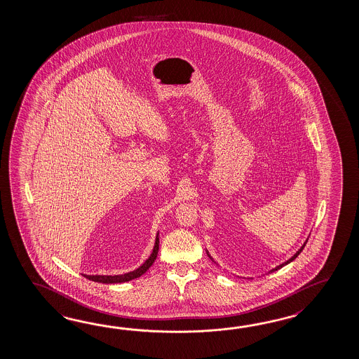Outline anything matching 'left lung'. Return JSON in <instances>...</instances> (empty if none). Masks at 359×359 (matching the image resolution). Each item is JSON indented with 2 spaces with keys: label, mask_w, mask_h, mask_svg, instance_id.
Wrapping results in <instances>:
<instances>
[{
  "label": "left lung",
  "mask_w": 359,
  "mask_h": 359,
  "mask_svg": "<svg viewBox=\"0 0 359 359\" xmlns=\"http://www.w3.org/2000/svg\"><path fill=\"white\" fill-rule=\"evenodd\" d=\"M306 241H308V240H306ZM306 241H305L304 244L302 245V248H300V249H299L298 252H295V254H294V255H292V257H291L290 259L286 260V262H283V264H280V266H277V267L272 268V269H271V271H269V272H275V271H277V269H280V268H283V266H286V264H289V263H291V262H292V260L295 259V258H297V257H298V255H299V254H300V252H303V249H304V246H305V244H306ZM206 254H208V257H209V258H210V259L213 260V258H212V257H210V255H209V252H208V250H206ZM213 262H214V260H213Z\"/></svg>",
  "instance_id": "8db88e82"
}]
</instances>
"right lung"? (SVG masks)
<instances>
[{"instance_id": "add662e5", "label": "right lung", "mask_w": 359, "mask_h": 359, "mask_svg": "<svg viewBox=\"0 0 359 359\" xmlns=\"http://www.w3.org/2000/svg\"><path fill=\"white\" fill-rule=\"evenodd\" d=\"M158 252H159V233H156V238H155V244H154L153 252L150 254V257L145 260V263L141 266V267H138L137 269H135V271H132V272H128V273H124V275H115V276H101V275H83L86 278H88V280H91V281H95V283H127V281H130V280H135V278H137L140 276L144 275L146 271L149 269V268L153 266L154 262L156 259V255H158Z\"/></svg>"}]
</instances>
